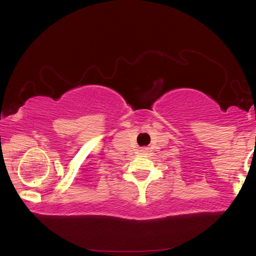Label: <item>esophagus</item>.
<instances>
[{
    "label": "esophagus",
    "mask_w": 256,
    "mask_h": 256,
    "mask_svg": "<svg viewBox=\"0 0 256 256\" xmlns=\"http://www.w3.org/2000/svg\"><path fill=\"white\" fill-rule=\"evenodd\" d=\"M142 152H146V148H142Z\"/></svg>",
    "instance_id": "obj_1"
}]
</instances>
